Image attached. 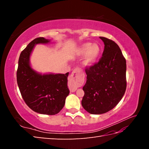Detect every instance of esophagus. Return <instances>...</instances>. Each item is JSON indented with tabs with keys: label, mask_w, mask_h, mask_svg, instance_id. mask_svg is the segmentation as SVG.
I'll return each instance as SVG.
<instances>
[{
	"label": "esophagus",
	"mask_w": 149,
	"mask_h": 149,
	"mask_svg": "<svg viewBox=\"0 0 149 149\" xmlns=\"http://www.w3.org/2000/svg\"><path fill=\"white\" fill-rule=\"evenodd\" d=\"M81 71L78 68L74 69L70 76L69 81L70 83V91L71 92H74L77 89V85L81 81V78L79 76Z\"/></svg>",
	"instance_id": "1"
}]
</instances>
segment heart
I'll list each match as a JSON object with an SVG mask.
<instances>
[{"label": "heart", "instance_id": "obj_1", "mask_svg": "<svg viewBox=\"0 0 149 149\" xmlns=\"http://www.w3.org/2000/svg\"><path fill=\"white\" fill-rule=\"evenodd\" d=\"M101 47L97 43H84L80 45L76 50V56L83 57V63L85 66L93 65L97 60L101 54Z\"/></svg>", "mask_w": 149, "mask_h": 149}]
</instances>
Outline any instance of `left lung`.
Wrapping results in <instances>:
<instances>
[{
  "label": "left lung",
  "mask_w": 149,
  "mask_h": 149,
  "mask_svg": "<svg viewBox=\"0 0 149 149\" xmlns=\"http://www.w3.org/2000/svg\"><path fill=\"white\" fill-rule=\"evenodd\" d=\"M100 38L104 49L98 63L85 70L86 83L83 88L82 106L92 114L113 109L126 89V61L119 47L110 39Z\"/></svg>",
  "instance_id": "left-lung-1"
}]
</instances>
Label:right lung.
<instances>
[{"mask_svg":"<svg viewBox=\"0 0 149 149\" xmlns=\"http://www.w3.org/2000/svg\"><path fill=\"white\" fill-rule=\"evenodd\" d=\"M50 40L39 37L31 41L20 53L17 81L21 95L31 110L42 114L55 115L64 107L70 90L66 74H41L30 66V58L35 45Z\"/></svg>","mask_w":149,"mask_h":149,"instance_id":"1","label":"right lung"}]
</instances>
